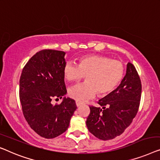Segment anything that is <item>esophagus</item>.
Listing matches in <instances>:
<instances>
[{
	"instance_id": "esophagus-1",
	"label": "esophagus",
	"mask_w": 160,
	"mask_h": 160,
	"mask_svg": "<svg viewBox=\"0 0 160 160\" xmlns=\"http://www.w3.org/2000/svg\"><path fill=\"white\" fill-rule=\"evenodd\" d=\"M81 104H82V103H80L79 102H76V105H77L78 107H79Z\"/></svg>"
}]
</instances>
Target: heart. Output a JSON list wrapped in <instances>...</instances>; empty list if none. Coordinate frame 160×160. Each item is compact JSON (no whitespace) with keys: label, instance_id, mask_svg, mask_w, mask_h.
Instances as JSON below:
<instances>
[{"label":"heart","instance_id":"b5f03b06","mask_svg":"<svg viewBox=\"0 0 160 160\" xmlns=\"http://www.w3.org/2000/svg\"><path fill=\"white\" fill-rule=\"evenodd\" d=\"M125 67L121 61L102 55H87L78 60V64L67 63L63 75L68 82H78L85 76L86 82L69 89V96L78 102L112 93L122 82Z\"/></svg>","mask_w":160,"mask_h":160}]
</instances>
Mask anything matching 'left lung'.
Returning <instances> with one entry per match:
<instances>
[{
  "label": "left lung",
  "mask_w": 160,
  "mask_h": 160,
  "mask_svg": "<svg viewBox=\"0 0 160 160\" xmlns=\"http://www.w3.org/2000/svg\"><path fill=\"white\" fill-rule=\"evenodd\" d=\"M141 82L136 67L127 65L126 75L118 88L98 101L100 107L90 106L88 129L103 141L120 136L136 116L140 105Z\"/></svg>",
  "instance_id": "1"
}]
</instances>
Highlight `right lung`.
I'll list each match as a JSON object with an SVG mask.
<instances>
[{"mask_svg":"<svg viewBox=\"0 0 160 160\" xmlns=\"http://www.w3.org/2000/svg\"><path fill=\"white\" fill-rule=\"evenodd\" d=\"M62 51L44 49L30 58L19 79V98L24 117L30 128L45 138H53L67 130L75 101L64 97L60 104L53 99L67 93L63 69L66 62Z\"/></svg>","mask_w":160,"mask_h":160,"instance_id":"1","label":"right lung"}]
</instances>
